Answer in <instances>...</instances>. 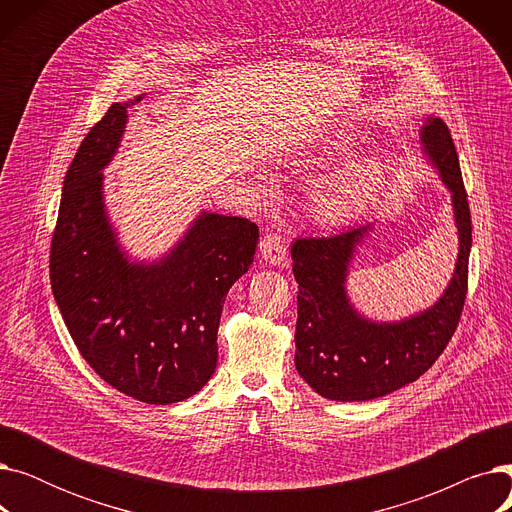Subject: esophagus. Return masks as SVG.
I'll use <instances>...</instances> for the list:
<instances>
[{
	"instance_id": "esophagus-1",
	"label": "esophagus",
	"mask_w": 512,
	"mask_h": 512,
	"mask_svg": "<svg viewBox=\"0 0 512 512\" xmlns=\"http://www.w3.org/2000/svg\"><path fill=\"white\" fill-rule=\"evenodd\" d=\"M259 251H261V257L272 263V265H280L286 257V238L280 230H267L263 236H261V242H259Z\"/></svg>"
}]
</instances>
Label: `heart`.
<instances>
[{
    "label": "heart",
    "instance_id": "obj_1",
    "mask_svg": "<svg viewBox=\"0 0 512 512\" xmlns=\"http://www.w3.org/2000/svg\"><path fill=\"white\" fill-rule=\"evenodd\" d=\"M382 178L384 168L375 161H353L321 182L317 205L326 218L344 220L371 199Z\"/></svg>",
    "mask_w": 512,
    "mask_h": 512
}]
</instances>
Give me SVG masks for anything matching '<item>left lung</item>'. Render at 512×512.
<instances>
[{
  "label": "left lung",
  "mask_w": 512,
  "mask_h": 512,
  "mask_svg": "<svg viewBox=\"0 0 512 512\" xmlns=\"http://www.w3.org/2000/svg\"><path fill=\"white\" fill-rule=\"evenodd\" d=\"M423 151L452 193L459 259L434 307L390 324L357 313L346 297V274L369 226L336 236L292 242V274L299 284L294 365L301 378L330 400H371L415 382L444 353L467 299L471 211L450 130L440 118L421 128Z\"/></svg>",
  "instance_id": "1"
}]
</instances>
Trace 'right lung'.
Wrapping results in <instances>:
<instances>
[{
	"label": "right lung",
	"instance_id": "add662e5",
	"mask_svg": "<svg viewBox=\"0 0 512 512\" xmlns=\"http://www.w3.org/2000/svg\"><path fill=\"white\" fill-rule=\"evenodd\" d=\"M112 103L80 143L64 178L49 278L83 359L126 396L172 405L197 394L218 365V326L230 286L255 255L259 228L203 211L159 261H128L103 205V174L130 103Z\"/></svg>",
	"mask_w": 512,
	"mask_h": 512
}]
</instances>
